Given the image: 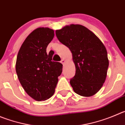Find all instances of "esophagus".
I'll use <instances>...</instances> for the list:
<instances>
[{
  "mask_svg": "<svg viewBox=\"0 0 125 125\" xmlns=\"http://www.w3.org/2000/svg\"><path fill=\"white\" fill-rule=\"evenodd\" d=\"M61 63L62 64H64L65 63V60H64V59H62V60H61Z\"/></svg>",
  "mask_w": 125,
  "mask_h": 125,
  "instance_id": "esophagus-1",
  "label": "esophagus"
}]
</instances>
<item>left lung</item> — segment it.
<instances>
[{
    "label": "left lung",
    "instance_id": "left-lung-1",
    "mask_svg": "<svg viewBox=\"0 0 125 125\" xmlns=\"http://www.w3.org/2000/svg\"><path fill=\"white\" fill-rule=\"evenodd\" d=\"M55 33L59 41L72 52L76 73L70 83L74 93L83 97L95 94L104 83L109 65L105 45L81 24L65 26Z\"/></svg>",
    "mask_w": 125,
    "mask_h": 125
}]
</instances>
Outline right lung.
<instances>
[{
	"label": "right lung",
	"instance_id": "right-lung-1",
	"mask_svg": "<svg viewBox=\"0 0 125 125\" xmlns=\"http://www.w3.org/2000/svg\"><path fill=\"white\" fill-rule=\"evenodd\" d=\"M54 37L49 28H38L28 36L17 57L16 72L24 90L37 101L53 95L63 65L52 61L53 52L47 54V47Z\"/></svg>",
	"mask_w": 125,
	"mask_h": 125
}]
</instances>
